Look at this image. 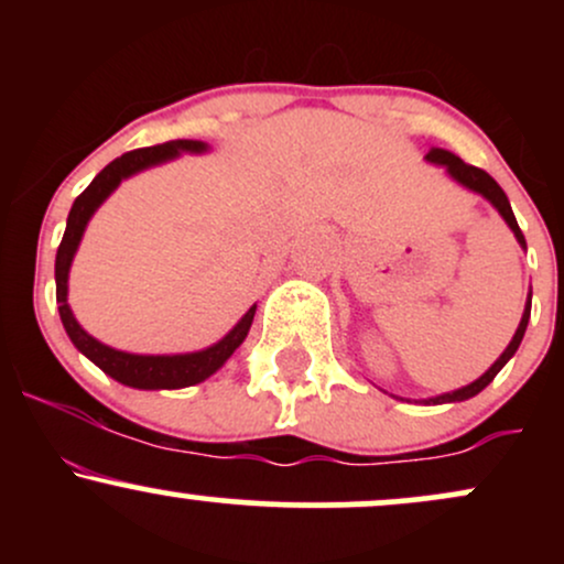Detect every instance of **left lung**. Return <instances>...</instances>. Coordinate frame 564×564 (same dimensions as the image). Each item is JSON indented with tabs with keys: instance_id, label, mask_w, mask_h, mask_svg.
Wrapping results in <instances>:
<instances>
[{
	"instance_id": "8db88e82",
	"label": "left lung",
	"mask_w": 564,
	"mask_h": 564,
	"mask_svg": "<svg viewBox=\"0 0 564 564\" xmlns=\"http://www.w3.org/2000/svg\"><path fill=\"white\" fill-rule=\"evenodd\" d=\"M426 161H432V164H440V166H445V170H448L451 177H453V180H458V183H462V185H467L469 191H477V193H482V196L488 198L490 204H494L498 212H501V217L507 219V223H509V228L514 230L517 241H520L522 246H525V236H522L520 225H517V219H514V212H511V206H509V198H507V193L501 191V185H498L496 180L490 177L488 172L480 170V166L464 164L462 159H458V156H453V153H448V151H443V148H432V151L426 153ZM528 321H530V296H528L525 313H522V321H520V326H517V334L511 336L509 347L503 349V355H501V358H498L496 364L490 366L488 371H485L482 377L477 379V381H471V384L462 387V390H456V392H448V394H440V398H432V403H456V400H469V398H475L477 392H482L485 387H488L490 381L496 379V373L501 371V368L509 364V358H511V355L517 352V347H520L522 336H525Z\"/></svg>"
}]
</instances>
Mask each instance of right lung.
I'll list each match as a JSON object with an SVG mask.
<instances>
[{"mask_svg": "<svg viewBox=\"0 0 564 564\" xmlns=\"http://www.w3.org/2000/svg\"><path fill=\"white\" fill-rule=\"evenodd\" d=\"M180 151H204V142L196 140H172L161 142V145L151 148H138V151H129L124 156H119L106 166L93 183L87 185V191L82 196H76L74 206H70L66 232H63V241L57 246L55 257V296H57V310H61V321L66 326V334L70 336L76 349L87 355L97 368L113 377L116 381L127 387H138V390H180V387H191L204 381L206 377L217 371L225 360L236 352V347L241 345L249 334L251 321H254V307H249V313L243 315L232 332L225 336L223 341H217L215 347L200 349V352L191 355H129L111 349L100 341L93 339L84 328L76 323L74 313L68 307V268L70 260L76 254V246L82 241V232L87 228L89 217L95 215L97 206L102 204L116 185L129 174L148 170V166L161 164V161H170L177 156Z\"/></svg>", "mask_w": 564, "mask_h": 564, "instance_id": "add662e5", "label": "right lung"}]
</instances>
